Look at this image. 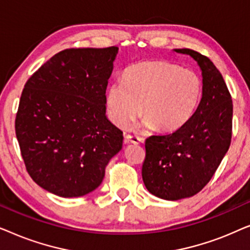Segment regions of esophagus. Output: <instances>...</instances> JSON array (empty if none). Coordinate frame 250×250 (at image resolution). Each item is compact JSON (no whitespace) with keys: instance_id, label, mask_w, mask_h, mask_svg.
Masks as SVG:
<instances>
[{"instance_id":"esophagus-1","label":"esophagus","mask_w":250,"mask_h":250,"mask_svg":"<svg viewBox=\"0 0 250 250\" xmlns=\"http://www.w3.org/2000/svg\"><path fill=\"white\" fill-rule=\"evenodd\" d=\"M125 141L128 143H133V145H141V143L145 142V140H143L142 138H140V136L127 134L125 136Z\"/></svg>"}]
</instances>
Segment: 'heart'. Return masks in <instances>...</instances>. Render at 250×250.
<instances>
[{
  "label": "heart",
  "mask_w": 250,
  "mask_h": 250,
  "mask_svg": "<svg viewBox=\"0 0 250 250\" xmlns=\"http://www.w3.org/2000/svg\"><path fill=\"white\" fill-rule=\"evenodd\" d=\"M203 94V80L194 70L164 60L132 64L123 81L105 91V109L110 121L126 127L136 116L157 132L170 133L190 121Z\"/></svg>",
  "instance_id": "heart-1"
}]
</instances>
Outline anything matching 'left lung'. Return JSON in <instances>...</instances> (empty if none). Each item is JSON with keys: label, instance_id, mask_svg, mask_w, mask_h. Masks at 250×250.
<instances>
[{"label": "left lung", "instance_id": "8db88e82", "mask_svg": "<svg viewBox=\"0 0 250 250\" xmlns=\"http://www.w3.org/2000/svg\"><path fill=\"white\" fill-rule=\"evenodd\" d=\"M189 54L203 74V95L196 112L183 127L146 140L142 179L150 193L165 200L197 194L209 182L229 150L232 138L233 104L223 76L197 51Z\"/></svg>", "mask_w": 250, "mask_h": 250}]
</instances>
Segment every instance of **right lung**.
Instances as JSON below:
<instances>
[{"label": "right lung", "instance_id": "obj_1", "mask_svg": "<svg viewBox=\"0 0 250 250\" xmlns=\"http://www.w3.org/2000/svg\"><path fill=\"white\" fill-rule=\"evenodd\" d=\"M117 46L67 49L26 82L16 116L26 169L59 197H82L100 186L123 132L105 116V90Z\"/></svg>", "mask_w": 250, "mask_h": 250}]
</instances>
